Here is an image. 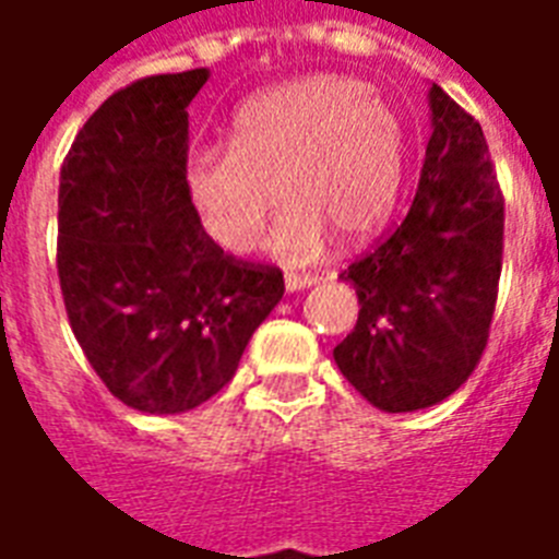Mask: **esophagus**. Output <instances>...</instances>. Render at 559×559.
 I'll return each instance as SVG.
<instances>
[{"mask_svg":"<svg viewBox=\"0 0 559 559\" xmlns=\"http://www.w3.org/2000/svg\"><path fill=\"white\" fill-rule=\"evenodd\" d=\"M316 275H296V272H287V278H284V287L287 293H298V289H307L316 284Z\"/></svg>","mask_w":559,"mask_h":559,"instance_id":"1","label":"esophagus"}]
</instances>
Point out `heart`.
Instances as JSON below:
<instances>
[{
    "instance_id": "1",
    "label": "heart",
    "mask_w": 559,
    "mask_h": 559,
    "mask_svg": "<svg viewBox=\"0 0 559 559\" xmlns=\"http://www.w3.org/2000/svg\"><path fill=\"white\" fill-rule=\"evenodd\" d=\"M403 177V130L366 83L313 74L252 98L235 118L231 147H200L186 162V193L202 231L246 252L284 200L270 237L281 261H313L328 231L362 240L389 217Z\"/></svg>"
}]
</instances>
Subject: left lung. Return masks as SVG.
Segmentation results:
<instances>
[{"label":"left lung","mask_w":559,"mask_h":559,"mask_svg":"<svg viewBox=\"0 0 559 559\" xmlns=\"http://www.w3.org/2000/svg\"><path fill=\"white\" fill-rule=\"evenodd\" d=\"M432 135L406 219L340 278L357 328L333 348L345 380L382 412H417L481 359L502 272L504 200L481 127L429 86Z\"/></svg>","instance_id":"8db88e82"}]
</instances>
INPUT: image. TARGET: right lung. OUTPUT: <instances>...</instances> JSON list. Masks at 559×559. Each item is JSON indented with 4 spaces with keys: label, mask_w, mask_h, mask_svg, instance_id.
Masks as SVG:
<instances>
[{
    "label": "right lung",
    "mask_w": 559,
    "mask_h": 559,
    "mask_svg": "<svg viewBox=\"0 0 559 559\" xmlns=\"http://www.w3.org/2000/svg\"><path fill=\"white\" fill-rule=\"evenodd\" d=\"M209 74H153L109 95L60 170L69 324L104 385L144 415L214 397L284 296L275 266L223 254L188 202V104Z\"/></svg>",
    "instance_id": "1"
}]
</instances>
